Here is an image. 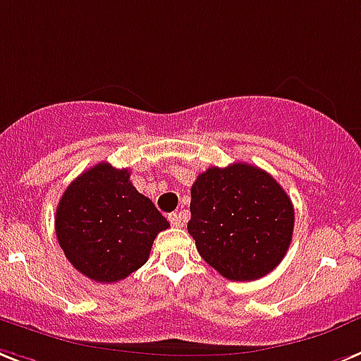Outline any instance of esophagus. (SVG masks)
<instances>
[{
    "mask_svg": "<svg viewBox=\"0 0 361 361\" xmlns=\"http://www.w3.org/2000/svg\"><path fill=\"white\" fill-rule=\"evenodd\" d=\"M169 222H171L172 227H181V226H183V220H181V216L178 213L169 214Z\"/></svg>",
    "mask_w": 361,
    "mask_h": 361,
    "instance_id": "34e87169",
    "label": "esophagus"
}]
</instances>
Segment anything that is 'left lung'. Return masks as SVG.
<instances>
[{
	"label": "left lung",
	"mask_w": 361,
	"mask_h": 361,
	"mask_svg": "<svg viewBox=\"0 0 361 361\" xmlns=\"http://www.w3.org/2000/svg\"><path fill=\"white\" fill-rule=\"evenodd\" d=\"M196 250L229 281L264 277L286 255L293 235V205L259 166H211L190 187L187 224Z\"/></svg>",
	"instance_id": "8db88e82"
}]
</instances>
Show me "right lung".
<instances>
[{
	"mask_svg": "<svg viewBox=\"0 0 361 361\" xmlns=\"http://www.w3.org/2000/svg\"><path fill=\"white\" fill-rule=\"evenodd\" d=\"M166 222L130 181L128 169L110 163L87 169L63 190L54 229L63 255L97 283H117L148 260Z\"/></svg>",
	"mask_w": 361,
	"mask_h": 361,
	"instance_id": "add662e5",
	"label": "right lung"
}]
</instances>
